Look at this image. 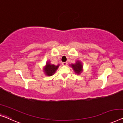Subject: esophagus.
I'll return each instance as SVG.
<instances>
[{
    "label": "esophagus",
    "instance_id": "obj_1",
    "mask_svg": "<svg viewBox=\"0 0 123 123\" xmlns=\"http://www.w3.org/2000/svg\"><path fill=\"white\" fill-rule=\"evenodd\" d=\"M68 64V63L67 62H63V63H62V65H64V66H67Z\"/></svg>",
    "mask_w": 123,
    "mask_h": 123
}]
</instances>
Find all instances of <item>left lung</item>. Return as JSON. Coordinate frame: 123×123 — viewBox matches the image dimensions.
Wrapping results in <instances>:
<instances>
[{
	"mask_svg": "<svg viewBox=\"0 0 123 123\" xmlns=\"http://www.w3.org/2000/svg\"><path fill=\"white\" fill-rule=\"evenodd\" d=\"M70 67L73 68L75 73L77 75H80L83 71V65L81 61L77 60L75 64H71Z\"/></svg>",
	"mask_w": 123,
	"mask_h": 123,
	"instance_id": "8db88e82",
	"label": "left lung"
}]
</instances>
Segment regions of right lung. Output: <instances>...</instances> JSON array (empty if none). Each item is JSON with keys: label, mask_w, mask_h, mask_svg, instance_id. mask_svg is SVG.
<instances>
[{"label": "right lung", "mask_w": 123, "mask_h": 123, "mask_svg": "<svg viewBox=\"0 0 123 123\" xmlns=\"http://www.w3.org/2000/svg\"><path fill=\"white\" fill-rule=\"evenodd\" d=\"M59 64L57 65H55L54 64H52L50 63V61L47 62L46 65L43 68V72L45 74L46 76H50L54 75L56 71L57 70L58 68L59 67Z\"/></svg>", "instance_id": "1"}]
</instances>
